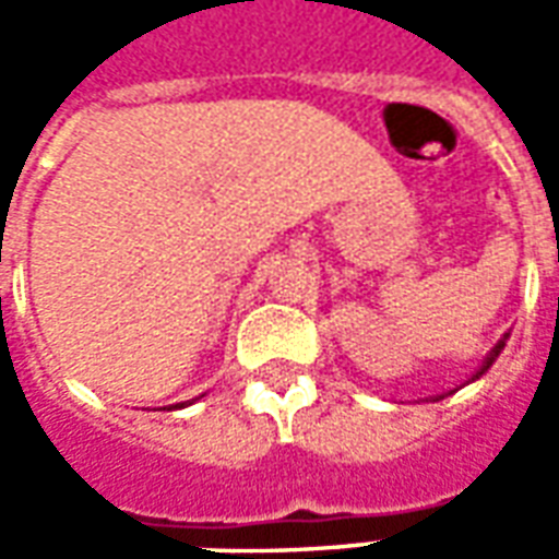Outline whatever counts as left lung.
Returning <instances> with one entry per match:
<instances>
[{"label": "left lung", "instance_id": "8db88e82", "mask_svg": "<svg viewBox=\"0 0 559 559\" xmlns=\"http://www.w3.org/2000/svg\"><path fill=\"white\" fill-rule=\"evenodd\" d=\"M506 338H509V335H506ZM506 338L497 341V347H493V350L488 353V359L481 362V368H479V371H476V377H481V374H485V371H488V368H491L493 359H497V356H500V350H503V347H506ZM476 377H473V380H476Z\"/></svg>", "mask_w": 559, "mask_h": 559}]
</instances>
